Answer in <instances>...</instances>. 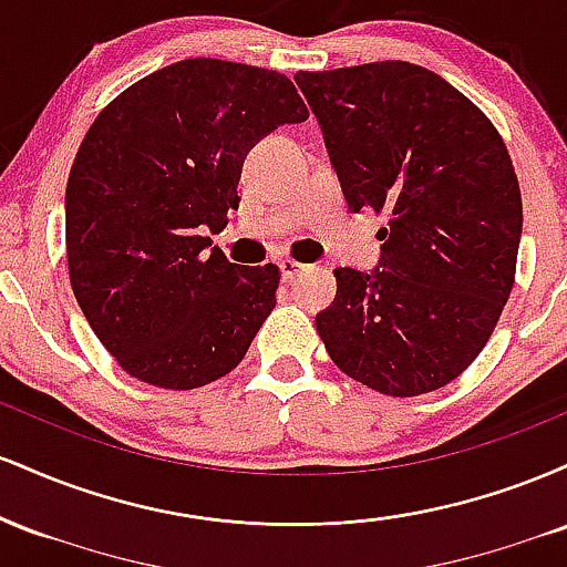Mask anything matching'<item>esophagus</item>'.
I'll use <instances>...</instances> for the list:
<instances>
[{"mask_svg": "<svg viewBox=\"0 0 567 567\" xmlns=\"http://www.w3.org/2000/svg\"><path fill=\"white\" fill-rule=\"evenodd\" d=\"M306 269H309V266L292 261V258H282V261H279V275H282L285 282H290V279H296V277L301 275V271H306Z\"/></svg>", "mask_w": 567, "mask_h": 567, "instance_id": "esophagus-1", "label": "esophagus"}]
</instances>
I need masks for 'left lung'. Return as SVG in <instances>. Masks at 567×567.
Segmentation results:
<instances>
[{
	"label": "left lung",
	"instance_id": "1",
	"mask_svg": "<svg viewBox=\"0 0 567 567\" xmlns=\"http://www.w3.org/2000/svg\"><path fill=\"white\" fill-rule=\"evenodd\" d=\"M351 213L386 216L370 275L336 269L317 315L330 360L389 396L458 379L517 269L523 197L506 143L464 93L405 61L298 71Z\"/></svg>",
	"mask_w": 567,
	"mask_h": 567
}]
</instances>
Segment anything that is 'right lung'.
<instances>
[{"instance_id":"1","label":"right lung","mask_w":567,"mask_h":567,"mask_svg":"<svg viewBox=\"0 0 567 567\" xmlns=\"http://www.w3.org/2000/svg\"><path fill=\"white\" fill-rule=\"evenodd\" d=\"M303 120L288 76L218 58L154 71L95 116L66 184L69 277L133 379L186 392L243 362L279 269L229 264L205 234L237 210L247 152Z\"/></svg>"}]
</instances>
